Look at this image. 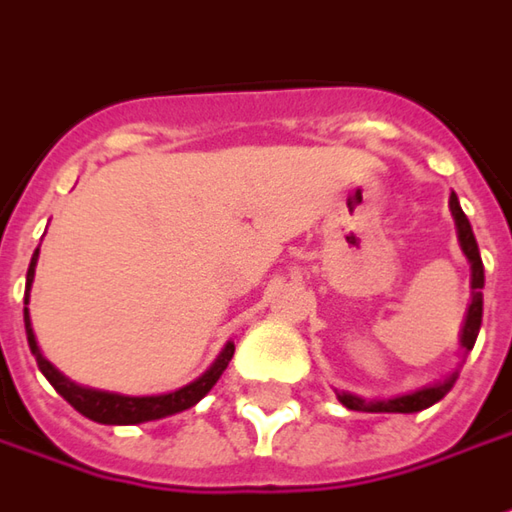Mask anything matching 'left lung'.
Here are the masks:
<instances>
[{
	"mask_svg": "<svg viewBox=\"0 0 512 512\" xmlns=\"http://www.w3.org/2000/svg\"><path fill=\"white\" fill-rule=\"evenodd\" d=\"M450 215L456 223V238L459 246L465 252L467 263H470V306H467L465 323H462V334H459V345H462V360L467 357V351H473V343L479 337V328H482V289H485V266H482V255H479V246L473 238V229L470 221L459 206V198L450 195ZM459 377V368H453L445 379H436L431 385H422L416 391L408 394H399V397L388 399H362L351 391H337V399L343 402L348 411H365V414H416V411H425L431 408L433 402L448 394L453 388V382Z\"/></svg>",
	"mask_w": 512,
	"mask_h": 512,
	"instance_id": "1",
	"label": "left lung"
}]
</instances>
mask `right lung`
<instances>
[{
  "label": "right lung",
  "mask_w": 512,
  "mask_h": 512,
  "mask_svg": "<svg viewBox=\"0 0 512 512\" xmlns=\"http://www.w3.org/2000/svg\"><path fill=\"white\" fill-rule=\"evenodd\" d=\"M36 263H39V249L30 257V266H27V283H25V331H27V345H30V354L36 357L39 371L45 374L47 382L56 388V394H62L81 416L101 422V425H141V422H152V419H164V416L181 414L186 408L198 405L212 385L221 379L226 371V365L235 354V343L223 345V351L218 354V360L212 362L201 377L192 379L184 388H175L167 394H150V397H130V394H115V391H101V388H90V385H79L70 377H64L62 371L47 360L42 354V348L36 343V334H33V323H30V286H33V277H36Z\"/></svg>",
  "instance_id": "obj_1"
}]
</instances>
